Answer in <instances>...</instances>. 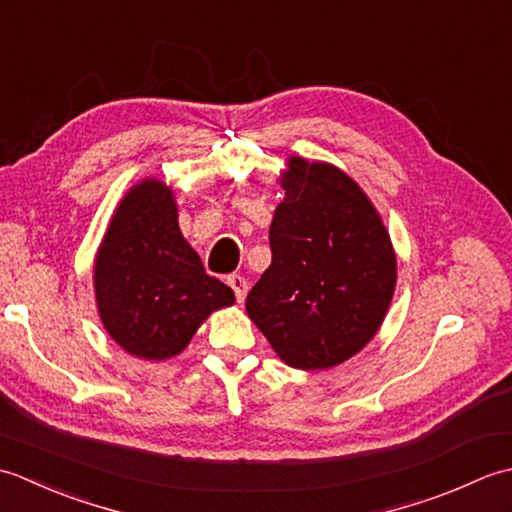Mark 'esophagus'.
Returning a JSON list of instances; mask_svg holds the SVG:
<instances>
[{"label": "esophagus", "mask_w": 512, "mask_h": 512, "mask_svg": "<svg viewBox=\"0 0 512 512\" xmlns=\"http://www.w3.org/2000/svg\"><path fill=\"white\" fill-rule=\"evenodd\" d=\"M228 286L233 288L235 292V299L242 303L246 299V292H248V281L242 275H231L228 277Z\"/></svg>", "instance_id": "1"}]
</instances>
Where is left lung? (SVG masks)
Returning a JSON list of instances; mask_svg holds the SVG:
<instances>
[{"instance_id":"left-lung-1","label":"left lung","mask_w":512,"mask_h":512,"mask_svg":"<svg viewBox=\"0 0 512 512\" xmlns=\"http://www.w3.org/2000/svg\"><path fill=\"white\" fill-rule=\"evenodd\" d=\"M270 224L266 268L248 317L290 367L328 369L354 356L385 319L396 257L383 222L341 169L292 158Z\"/></svg>"}]
</instances>
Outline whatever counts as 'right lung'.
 I'll use <instances>...</instances> for the list:
<instances>
[{"label":"right lung","mask_w":512,"mask_h":512,"mask_svg":"<svg viewBox=\"0 0 512 512\" xmlns=\"http://www.w3.org/2000/svg\"><path fill=\"white\" fill-rule=\"evenodd\" d=\"M105 330L129 354L162 361L182 352L209 314L235 303L206 275L178 226L173 195L145 180L118 206L94 266Z\"/></svg>","instance_id":"1"}]
</instances>
